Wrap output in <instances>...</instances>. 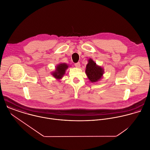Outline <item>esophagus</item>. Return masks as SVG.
I'll return each mask as SVG.
<instances>
[{
	"label": "esophagus",
	"mask_w": 150,
	"mask_h": 150,
	"mask_svg": "<svg viewBox=\"0 0 150 150\" xmlns=\"http://www.w3.org/2000/svg\"><path fill=\"white\" fill-rule=\"evenodd\" d=\"M75 66L77 67H80V62H77V63H76L75 64Z\"/></svg>",
	"instance_id": "esophagus-1"
}]
</instances>
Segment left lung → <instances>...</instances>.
Returning <instances> with one entry per match:
<instances>
[{"mask_svg":"<svg viewBox=\"0 0 150 150\" xmlns=\"http://www.w3.org/2000/svg\"><path fill=\"white\" fill-rule=\"evenodd\" d=\"M88 61V63L86 66V74L91 83H96L102 78L104 69L101 66L97 65L91 58Z\"/></svg>","mask_w":150,"mask_h":150,"instance_id":"1","label":"left lung"}]
</instances>
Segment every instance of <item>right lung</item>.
Masks as SVG:
<instances>
[{"instance_id": "1", "label": "right lung", "mask_w": 150, "mask_h": 150, "mask_svg": "<svg viewBox=\"0 0 150 150\" xmlns=\"http://www.w3.org/2000/svg\"><path fill=\"white\" fill-rule=\"evenodd\" d=\"M68 67H69V65L65 63L59 64L56 66L55 70L53 71L51 73V74L54 76V78L59 80L64 76L66 70Z\"/></svg>"}]
</instances>
